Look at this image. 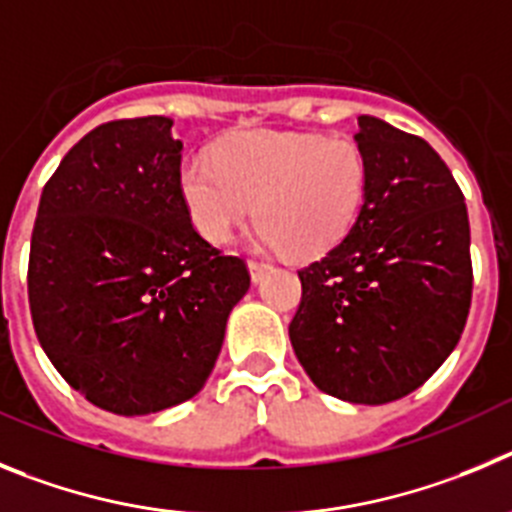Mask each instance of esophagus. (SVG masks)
Instances as JSON below:
<instances>
[{
    "mask_svg": "<svg viewBox=\"0 0 512 512\" xmlns=\"http://www.w3.org/2000/svg\"><path fill=\"white\" fill-rule=\"evenodd\" d=\"M267 270H270V265H267V262H260V260H250V275H252V280H260L262 275L267 273Z\"/></svg>",
    "mask_w": 512,
    "mask_h": 512,
    "instance_id": "obj_1",
    "label": "esophagus"
}]
</instances>
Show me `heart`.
<instances>
[{"label":"heart","instance_id":"obj_1","mask_svg":"<svg viewBox=\"0 0 512 512\" xmlns=\"http://www.w3.org/2000/svg\"><path fill=\"white\" fill-rule=\"evenodd\" d=\"M178 191L193 227L224 245L255 216L267 247L321 257L342 245L370 191V158L352 137L250 130L191 155Z\"/></svg>","mask_w":512,"mask_h":512}]
</instances>
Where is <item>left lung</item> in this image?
Instances as JSON below:
<instances>
[{
  "label": "left lung",
  "instance_id": "8db88e82",
  "mask_svg": "<svg viewBox=\"0 0 512 512\" xmlns=\"http://www.w3.org/2000/svg\"><path fill=\"white\" fill-rule=\"evenodd\" d=\"M365 209L342 245L298 270L290 344L313 385L382 405L421 388L457 347L472 303L464 193L423 137L359 117Z\"/></svg>",
  "mask_w": 512,
  "mask_h": 512
}]
</instances>
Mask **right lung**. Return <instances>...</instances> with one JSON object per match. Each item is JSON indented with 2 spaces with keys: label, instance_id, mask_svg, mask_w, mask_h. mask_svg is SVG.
<instances>
[{
  "label": "right lung",
  "instance_id": "1",
  "mask_svg": "<svg viewBox=\"0 0 512 512\" xmlns=\"http://www.w3.org/2000/svg\"><path fill=\"white\" fill-rule=\"evenodd\" d=\"M168 117L99 124L48 178L27 298L53 367L86 400L145 416L204 388L250 270L206 242L181 191Z\"/></svg>",
  "mask_w": 512,
  "mask_h": 512
}]
</instances>
